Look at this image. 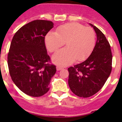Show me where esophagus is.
Segmentation results:
<instances>
[{
  "instance_id": "34e87169",
  "label": "esophagus",
  "mask_w": 122,
  "mask_h": 122,
  "mask_svg": "<svg viewBox=\"0 0 122 122\" xmlns=\"http://www.w3.org/2000/svg\"><path fill=\"white\" fill-rule=\"evenodd\" d=\"M63 68L62 67V66H57V67H56V69H57V71H60L61 70H62Z\"/></svg>"
}]
</instances>
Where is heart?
Masks as SVG:
<instances>
[{"label": "heart", "mask_w": 122, "mask_h": 122, "mask_svg": "<svg viewBox=\"0 0 122 122\" xmlns=\"http://www.w3.org/2000/svg\"><path fill=\"white\" fill-rule=\"evenodd\" d=\"M65 43L67 48L52 56V62L61 66L71 64L76 59L81 61L88 57L95 45V34L91 28L71 22L59 27L56 33L50 32L45 36L46 48L51 52L57 51Z\"/></svg>", "instance_id": "obj_1"}]
</instances>
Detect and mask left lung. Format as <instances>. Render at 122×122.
Returning <instances> with one entry per match:
<instances>
[{
    "label": "left lung",
    "instance_id": "8db88e82",
    "mask_svg": "<svg viewBox=\"0 0 122 122\" xmlns=\"http://www.w3.org/2000/svg\"><path fill=\"white\" fill-rule=\"evenodd\" d=\"M97 35L95 46L85 61L68 68V85L73 93L79 97L93 95L103 87L112 70L111 46L100 29L89 24Z\"/></svg>",
    "mask_w": 122,
    "mask_h": 122
}]
</instances>
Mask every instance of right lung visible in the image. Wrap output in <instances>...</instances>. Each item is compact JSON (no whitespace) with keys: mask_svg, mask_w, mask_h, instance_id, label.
<instances>
[{"mask_svg":"<svg viewBox=\"0 0 122 122\" xmlns=\"http://www.w3.org/2000/svg\"><path fill=\"white\" fill-rule=\"evenodd\" d=\"M54 23L35 20L18 30L14 35L8 54L11 79L22 92L33 97L47 93L51 78L56 72L54 65L48 63L45 37Z\"/></svg>","mask_w":122,"mask_h":122,"instance_id":"obj_1","label":"right lung"}]
</instances>
